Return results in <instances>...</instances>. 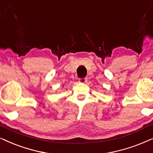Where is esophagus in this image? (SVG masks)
<instances>
[{"label":"esophagus","mask_w":153,"mask_h":153,"mask_svg":"<svg viewBox=\"0 0 153 153\" xmlns=\"http://www.w3.org/2000/svg\"><path fill=\"white\" fill-rule=\"evenodd\" d=\"M88 79L87 78H83V79H79V81L80 83H86Z\"/></svg>","instance_id":"1"}]
</instances>
